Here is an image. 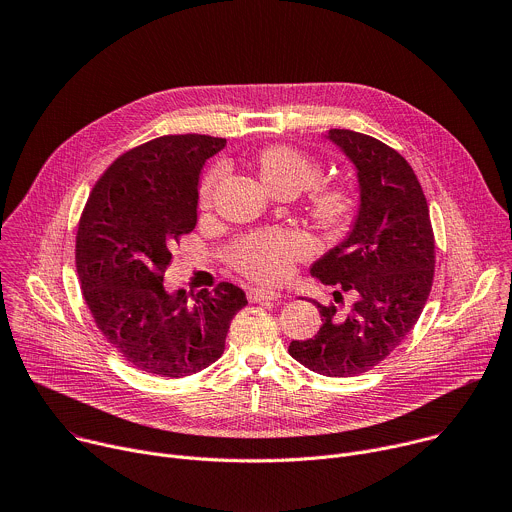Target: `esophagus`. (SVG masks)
Instances as JSON below:
<instances>
[{"label": "esophagus", "instance_id": "obj_1", "mask_svg": "<svg viewBox=\"0 0 512 512\" xmlns=\"http://www.w3.org/2000/svg\"><path fill=\"white\" fill-rule=\"evenodd\" d=\"M247 298H249V302H263V300H279L281 294L277 289H271V287H249Z\"/></svg>", "mask_w": 512, "mask_h": 512}]
</instances>
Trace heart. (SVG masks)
Returning <instances> with one entry per match:
<instances>
[{"mask_svg":"<svg viewBox=\"0 0 512 512\" xmlns=\"http://www.w3.org/2000/svg\"><path fill=\"white\" fill-rule=\"evenodd\" d=\"M257 170L263 184L279 196H296L310 188L308 214L328 235L344 233L356 218L360 200L348 182H318L322 176L320 162L291 145H267L257 154ZM227 174L223 162L214 164L200 182L198 206L210 208L218 186ZM312 241L294 229H261L237 239L227 259L251 279L279 281L287 277L298 261L312 255Z\"/></svg>","mask_w":512,"mask_h":512,"instance_id":"b5f03b06","label":"heart"}]
</instances>
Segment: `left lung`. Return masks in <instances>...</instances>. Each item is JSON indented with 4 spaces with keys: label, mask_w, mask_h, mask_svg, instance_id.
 I'll return each instance as SVG.
<instances>
[{
    "label": "left lung",
    "mask_w": 512,
    "mask_h": 512,
    "mask_svg": "<svg viewBox=\"0 0 512 512\" xmlns=\"http://www.w3.org/2000/svg\"><path fill=\"white\" fill-rule=\"evenodd\" d=\"M354 164L360 206L348 237L312 265V275L357 298L346 312L316 308L318 334L291 340L289 354L326 377H356L385 360L413 330L429 298L435 241L421 184L387 143L350 129L326 135Z\"/></svg>",
    "instance_id": "left-lung-1"
}]
</instances>
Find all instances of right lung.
Listing matches in <instances>:
<instances>
[{
  "instance_id": "add662e5",
  "label": "right lung",
  "mask_w": 512,
  "mask_h": 512,
  "mask_svg": "<svg viewBox=\"0 0 512 512\" xmlns=\"http://www.w3.org/2000/svg\"><path fill=\"white\" fill-rule=\"evenodd\" d=\"M227 139L164 135L119 156L97 180L77 231L85 302L107 342L154 377L194 375L225 350L245 291L229 281L168 291L172 247L196 227L198 178Z\"/></svg>"
}]
</instances>
